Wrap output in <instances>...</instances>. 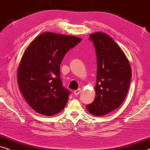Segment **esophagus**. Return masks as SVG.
Listing matches in <instances>:
<instances>
[{"mask_svg": "<svg viewBox=\"0 0 150 150\" xmlns=\"http://www.w3.org/2000/svg\"><path fill=\"white\" fill-rule=\"evenodd\" d=\"M81 89H77L76 91H74V94H75V95H78L81 93Z\"/></svg>", "mask_w": 150, "mask_h": 150, "instance_id": "1", "label": "esophagus"}]
</instances>
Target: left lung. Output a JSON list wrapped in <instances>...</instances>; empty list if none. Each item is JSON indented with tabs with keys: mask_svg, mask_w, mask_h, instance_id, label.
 I'll return each mask as SVG.
<instances>
[{
	"mask_svg": "<svg viewBox=\"0 0 150 150\" xmlns=\"http://www.w3.org/2000/svg\"><path fill=\"white\" fill-rule=\"evenodd\" d=\"M89 36L97 53V72L95 100L86 108L92 115L101 117L118 108L123 102L132 71L124 52L111 37L102 32Z\"/></svg>",
	"mask_w": 150,
	"mask_h": 150,
	"instance_id": "1",
	"label": "left lung"
}]
</instances>
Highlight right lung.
<instances>
[{"instance_id": "1", "label": "right lung", "mask_w": 150, "mask_h": 150, "mask_svg": "<svg viewBox=\"0 0 150 150\" xmlns=\"http://www.w3.org/2000/svg\"><path fill=\"white\" fill-rule=\"evenodd\" d=\"M81 40L45 32L26 49L18 69V83L28 104L38 113L55 115L67 104L70 92L62 86L59 66L67 51Z\"/></svg>"}]
</instances>
